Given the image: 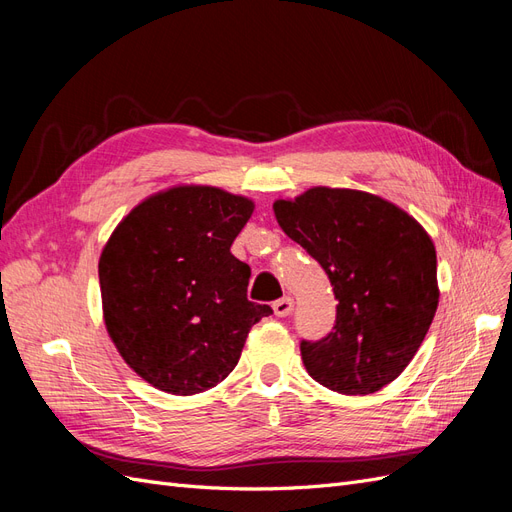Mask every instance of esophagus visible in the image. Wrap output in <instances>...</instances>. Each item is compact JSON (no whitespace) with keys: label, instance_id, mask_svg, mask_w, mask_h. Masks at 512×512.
I'll list each match as a JSON object with an SVG mask.
<instances>
[{"label":"esophagus","instance_id":"34e87169","mask_svg":"<svg viewBox=\"0 0 512 512\" xmlns=\"http://www.w3.org/2000/svg\"><path fill=\"white\" fill-rule=\"evenodd\" d=\"M292 309H294V299L292 297H284V299L273 303V312H275V316H280V318L290 316Z\"/></svg>","mask_w":512,"mask_h":512}]
</instances>
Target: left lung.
<instances>
[{"label": "left lung", "mask_w": 512, "mask_h": 512, "mask_svg": "<svg viewBox=\"0 0 512 512\" xmlns=\"http://www.w3.org/2000/svg\"><path fill=\"white\" fill-rule=\"evenodd\" d=\"M275 220L320 262L337 303L333 331L301 342L307 374L342 395H369L404 371L436 316L438 260L429 232L382 196L316 185L277 198Z\"/></svg>", "instance_id": "obj_1"}]
</instances>
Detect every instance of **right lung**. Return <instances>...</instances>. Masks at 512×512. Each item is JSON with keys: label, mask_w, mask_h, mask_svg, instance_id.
I'll return each mask as SVG.
<instances>
[{"label": "right lung", "mask_w": 512, "mask_h": 512, "mask_svg": "<svg viewBox=\"0 0 512 512\" xmlns=\"http://www.w3.org/2000/svg\"><path fill=\"white\" fill-rule=\"evenodd\" d=\"M252 213V198L181 183L141 200L108 237L98 262L106 333L156 389H213L273 314L247 301L250 267L230 254Z\"/></svg>", "instance_id": "1"}]
</instances>
